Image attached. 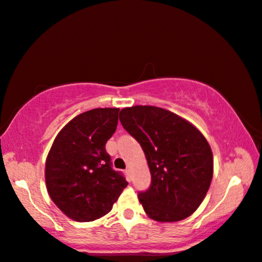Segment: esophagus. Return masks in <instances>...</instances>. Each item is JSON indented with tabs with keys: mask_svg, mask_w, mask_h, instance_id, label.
Segmentation results:
<instances>
[{
	"mask_svg": "<svg viewBox=\"0 0 262 262\" xmlns=\"http://www.w3.org/2000/svg\"><path fill=\"white\" fill-rule=\"evenodd\" d=\"M126 173L127 174H132V168L130 167H127L126 168Z\"/></svg>",
	"mask_w": 262,
	"mask_h": 262,
	"instance_id": "34e87169",
	"label": "esophagus"
}]
</instances>
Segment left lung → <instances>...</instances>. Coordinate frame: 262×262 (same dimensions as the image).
Returning a JSON list of instances; mask_svg holds the SVG:
<instances>
[{
	"mask_svg": "<svg viewBox=\"0 0 262 262\" xmlns=\"http://www.w3.org/2000/svg\"><path fill=\"white\" fill-rule=\"evenodd\" d=\"M123 128L143 149L151 174L139 200L150 219L178 222L193 214L209 189L214 159L206 137L178 114L156 106L120 111Z\"/></svg>",
	"mask_w": 262,
	"mask_h": 262,
	"instance_id": "obj_1",
	"label": "left lung"
}]
</instances>
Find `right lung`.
Returning a JSON list of instances; mask_svg holds the SVG:
<instances>
[{
    "label": "right lung",
    "mask_w": 262,
    "mask_h": 262,
    "mask_svg": "<svg viewBox=\"0 0 262 262\" xmlns=\"http://www.w3.org/2000/svg\"><path fill=\"white\" fill-rule=\"evenodd\" d=\"M119 108L78 114L60 130L46 158L52 201L69 219L91 222L111 211L128 183L111 166L105 144L118 126Z\"/></svg>",
    "instance_id": "1"
}]
</instances>
